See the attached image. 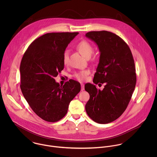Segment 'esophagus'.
<instances>
[{
	"instance_id": "1",
	"label": "esophagus",
	"mask_w": 157,
	"mask_h": 157,
	"mask_svg": "<svg viewBox=\"0 0 157 157\" xmlns=\"http://www.w3.org/2000/svg\"><path fill=\"white\" fill-rule=\"evenodd\" d=\"M85 90L84 85H83V84H81V90Z\"/></svg>"
}]
</instances>
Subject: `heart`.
<instances>
[{
    "label": "heart",
    "instance_id": "obj_1",
    "mask_svg": "<svg viewBox=\"0 0 157 157\" xmlns=\"http://www.w3.org/2000/svg\"><path fill=\"white\" fill-rule=\"evenodd\" d=\"M77 49L86 58H90L94 52V48L89 42L83 40L76 45ZM63 62L64 65H67L69 62V51L66 49L63 54ZM90 73L89 70H82L75 72L74 77L80 82L85 81Z\"/></svg>",
    "mask_w": 157,
    "mask_h": 157
}]
</instances>
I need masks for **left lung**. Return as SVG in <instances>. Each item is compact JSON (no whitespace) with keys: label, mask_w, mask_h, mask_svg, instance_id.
Wrapping results in <instances>:
<instances>
[{"label":"left lung","mask_w":157,"mask_h":157,"mask_svg":"<svg viewBox=\"0 0 157 157\" xmlns=\"http://www.w3.org/2000/svg\"><path fill=\"white\" fill-rule=\"evenodd\" d=\"M86 36L96 43L100 52L93 82L105 86L101 90L91 83L85 85L90 95L85 109L93 121L106 124L120 117L131 99L136 82L134 60L129 46L114 33L90 31Z\"/></svg>","instance_id":"8db88e82"}]
</instances>
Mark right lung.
<instances>
[{
  "instance_id": "1",
  "label": "right lung",
  "mask_w": 157,
  "mask_h": 157,
  "mask_svg": "<svg viewBox=\"0 0 157 157\" xmlns=\"http://www.w3.org/2000/svg\"><path fill=\"white\" fill-rule=\"evenodd\" d=\"M78 34L46 33L30 44L22 59L20 86L23 95L33 111L46 121L63 118L69 103L80 91V84L75 80L60 86L54 79L64 68L63 52Z\"/></svg>"
}]
</instances>
